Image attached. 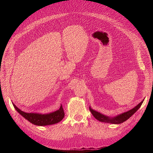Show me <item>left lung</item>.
<instances>
[{
    "instance_id": "8db88e82",
    "label": "left lung",
    "mask_w": 153,
    "mask_h": 153,
    "mask_svg": "<svg viewBox=\"0 0 153 153\" xmlns=\"http://www.w3.org/2000/svg\"><path fill=\"white\" fill-rule=\"evenodd\" d=\"M143 100H144V99H143L139 104H138L135 106V107H134L131 110L128 111V112H124L121 114H119L114 117H110L108 116H106V115H105L102 114H101L98 112H96V111H95L94 110H92L91 107H89V110L91 111V112L92 113V114L93 115V116L97 120H98L99 121L110 123V124H121L124 121H126V120H128L129 117L132 116V115L138 110V108L140 107Z\"/></svg>"
}]
</instances>
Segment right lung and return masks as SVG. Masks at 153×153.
<instances>
[{
  "label": "right lung",
  "mask_w": 153,
  "mask_h": 153,
  "mask_svg": "<svg viewBox=\"0 0 153 153\" xmlns=\"http://www.w3.org/2000/svg\"><path fill=\"white\" fill-rule=\"evenodd\" d=\"M12 103L18 113L26 119L27 121H29L32 124L37 125V126H43L56 124L61 121L64 117V112L62 105L58 110L55 111L53 112L47 114H41L38 113H26L23 112L13 103Z\"/></svg>",
  "instance_id": "add662e5"
}]
</instances>
